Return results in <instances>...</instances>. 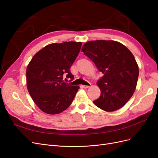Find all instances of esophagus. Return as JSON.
<instances>
[{
  "label": "esophagus",
  "instance_id": "obj_1",
  "mask_svg": "<svg viewBox=\"0 0 158 158\" xmlns=\"http://www.w3.org/2000/svg\"><path fill=\"white\" fill-rule=\"evenodd\" d=\"M82 87H83L84 88H88L89 87V85H83Z\"/></svg>",
  "mask_w": 158,
  "mask_h": 158
}]
</instances>
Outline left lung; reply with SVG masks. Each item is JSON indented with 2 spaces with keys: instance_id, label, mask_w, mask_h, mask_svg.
I'll use <instances>...</instances> for the list:
<instances>
[{
  "instance_id": "left-lung-1",
  "label": "left lung",
  "mask_w": 158,
  "mask_h": 158,
  "mask_svg": "<svg viewBox=\"0 0 158 158\" xmlns=\"http://www.w3.org/2000/svg\"><path fill=\"white\" fill-rule=\"evenodd\" d=\"M82 51L103 74L97 82L101 95L94 103L107 112L123 107L135 92L139 74L132 52L121 43L112 40L88 41Z\"/></svg>"
}]
</instances>
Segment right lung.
<instances>
[{"label":"right lung","mask_w":158,"mask_h":158,"mask_svg":"<svg viewBox=\"0 0 158 158\" xmlns=\"http://www.w3.org/2000/svg\"><path fill=\"white\" fill-rule=\"evenodd\" d=\"M82 42L47 45L33 56L26 69L27 88L33 101L43 112L59 114L73 102L80 87L63 82V76L73 80L70 72Z\"/></svg>","instance_id":"1"}]
</instances>
